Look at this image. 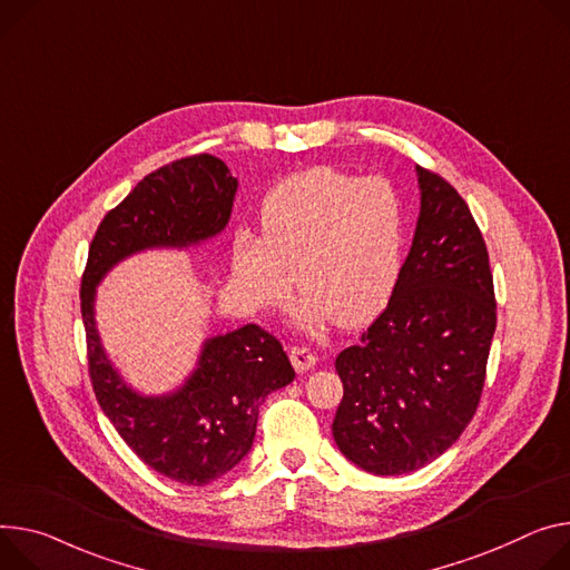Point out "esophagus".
<instances>
[{
  "instance_id": "obj_1",
  "label": "esophagus",
  "mask_w": 570,
  "mask_h": 570,
  "mask_svg": "<svg viewBox=\"0 0 570 570\" xmlns=\"http://www.w3.org/2000/svg\"><path fill=\"white\" fill-rule=\"evenodd\" d=\"M288 354H291V364L295 366V371L297 373H304V371H312L314 366H316V354L308 350V347H304V345H293L291 350H288Z\"/></svg>"
}]
</instances>
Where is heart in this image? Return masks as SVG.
Listing matches in <instances>:
<instances>
[{
	"instance_id": "obj_1",
	"label": "heart",
	"mask_w": 570,
	"mask_h": 570,
	"mask_svg": "<svg viewBox=\"0 0 570 570\" xmlns=\"http://www.w3.org/2000/svg\"><path fill=\"white\" fill-rule=\"evenodd\" d=\"M262 234L232 240L234 288L252 308L282 306L304 293L297 321L323 330L336 318L358 325L389 302L404 262L406 214L382 177L358 179L316 166L275 184L258 209Z\"/></svg>"
}]
</instances>
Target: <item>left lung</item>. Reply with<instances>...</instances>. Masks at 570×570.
<instances>
[{
	"label": "left lung",
	"mask_w": 570,
	"mask_h": 570,
	"mask_svg": "<svg viewBox=\"0 0 570 570\" xmlns=\"http://www.w3.org/2000/svg\"><path fill=\"white\" fill-rule=\"evenodd\" d=\"M421 216L391 299L336 356L338 450L375 475H404L441 456L475 416L495 293L482 232L463 197L416 168Z\"/></svg>",
	"instance_id": "1"
}]
</instances>
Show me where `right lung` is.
I'll return each instance as SVG.
<instances>
[{"mask_svg": "<svg viewBox=\"0 0 570 570\" xmlns=\"http://www.w3.org/2000/svg\"><path fill=\"white\" fill-rule=\"evenodd\" d=\"M236 186L229 168L212 154H193L149 173L99 223L81 277L88 373L101 411L145 465L188 487L223 478L249 452L258 406L295 377L291 361L271 332L245 325L206 341L179 391L138 395L101 350L95 286L134 252L188 247L220 234Z\"/></svg>", "mask_w": 570, "mask_h": 570, "instance_id": "obj_1", "label": "right lung"}]
</instances>
